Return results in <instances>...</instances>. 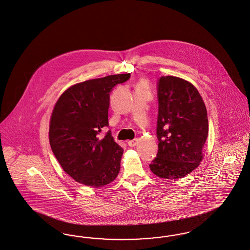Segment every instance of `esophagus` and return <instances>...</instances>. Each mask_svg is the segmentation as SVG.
Returning a JSON list of instances; mask_svg holds the SVG:
<instances>
[{
  "label": "esophagus",
  "instance_id": "1",
  "mask_svg": "<svg viewBox=\"0 0 250 250\" xmlns=\"http://www.w3.org/2000/svg\"><path fill=\"white\" fill-rule=\"evenodd\" d=\"M138 138H134L132 140L128 141V146H136L138 145Z\"/></svg>",
  "mask_w": 250,
  "mask_h": 250
}]
</instances>
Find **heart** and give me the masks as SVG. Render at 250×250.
Listing matches in <instances>:
<instances>
[{"label": "heart", "mask_w": 250, "mask_h": 250, "mask_svg": "<svg viewBox=\"0 0 250 250\" xmlns=\"http://www.w3.org/2000/svg\"><path fill=\"white\" fill-rule=\"evenodd\" d=\"M138 87H145V83L143 81L139 82L138 84Z\"/></svg>", "instance_id": "b5f03b06"}]
</instances>
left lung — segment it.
I'll list each match as a JSON object with an SVG mask.
<instances>
[{
	"instance_id": "obj_1",
	"label": "left lung",
	"mask_w": 250,
	"mask_h": 250,
	"mask_svg": "<svg viewBox=\"0 0 250 250\" xmlns=\"http://www.w3.org/2000/svg\"><path fill=\"white\" fill-rule=\"evenodd\" d=\"M158 153L151 172L165 179H177L196 169L208 133L206 106L191 83L166 76L157 82Z\"/></svg>"
}]
</instances>
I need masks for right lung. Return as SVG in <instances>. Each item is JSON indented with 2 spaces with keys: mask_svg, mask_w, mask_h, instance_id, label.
I'll return each instance as SVG.
<instances>
[{
  "mask_svg": "<svg viewBox=\"0 0 250 250\" xmlns=\"http://www.w3.org/2000/svg\"><path fill=\"white\" fill-rule=\"evenodd\" d=\"M130 74L112 75L78 83L65 90L55 104L49 138L52 152L63 171L78 183L100 188L113 181L120 171L124 149L109 126L110 94Z\"/></svg>",
  "mask_w": 250,
  "mask_h": 250,
  "instance_id": "obj_1",
  "label": "right lung"
}]
</instances>
